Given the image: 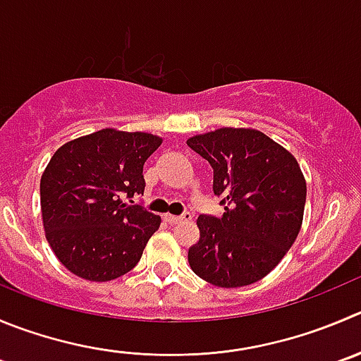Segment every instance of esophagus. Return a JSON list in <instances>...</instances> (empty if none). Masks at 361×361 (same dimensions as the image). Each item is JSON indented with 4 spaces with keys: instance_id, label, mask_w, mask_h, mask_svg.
I'll return each mask as SVG.
<instances>
[{
    "instance_id": "obj_1",
    "label": "esophagus",
    "mask_w": 361,
    "mask_h": 361,
    "mask_svg": "<svg viewBox=\"0 0 361 361\" xmlns=\"http://www.w3.org/2000/svg\"><path fill=\"white\" fill-rule=\"evenodd\" d=\"M164 221H168V223H184V221H191V214H190V212H184L183 216L164 214Z\"/></svg>"
}]
</instances>
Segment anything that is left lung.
<instances>
[{"label": "left lung", "mask_w": 361, "mask_h": 361, "mask_svg": "<svg viewBox=\"0 0 361 361\" xmlns=\"http://www.w3.org/2000/svg\"><path fill=\"white\" fill-rule=\"evenodd\" d=\"M186 143L212 166V191L225 209L221 218L198 216L200 239L188 252L191 269L225 289L262 280L303 223L307 180L296 157L250 127H221Z\"/></svg>", "instance_id": "8db88e82"}]
</instances>
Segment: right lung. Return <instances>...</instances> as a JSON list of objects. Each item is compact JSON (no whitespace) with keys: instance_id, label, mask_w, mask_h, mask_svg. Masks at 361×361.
Returning <instances> with one entry per match:
<instances>
[{"instance_id":"obj_1","label":"right lung","mask_w":361,"mask_h":361,"mask_svg":"<svg viewBox=\"0 0 361 361\" xmlns=\"http://www.w3.org/2000/svg\"><path fill=\"white\" fill-rule=\"evenodd\" d=\"M163 138L101 129L61 145L40 178L46 239L75 276L109 281L142 259L161 218L122 197L143 195V164Z\"/></svg>"}]
</instances>
